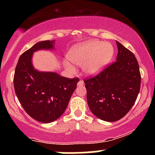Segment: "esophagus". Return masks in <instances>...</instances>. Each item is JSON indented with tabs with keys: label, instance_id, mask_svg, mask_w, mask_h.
Masks as SVG:
<instances>
[{
	"label": "esophagus",
	"instance_id": "1",
	"mask_svg": "<svg viewBox=\"0 0 155 155\" xmlns=\"http://www.w3.org/2000/svg\"><path fill=\"white\" fill-rule=\"evenodd\" d=\"M84 84V83L83 80H79V81L78 82V86H82Z\"/></svg>",
	"mask_w": 155,
	"mask_h": 155
}]
</instances>
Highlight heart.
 Masks as SVG:
<instances>
[{"mask_svg": "<svg viewBox=\"0 0 155 155\" xmlns=\"http://www.w3.org/2000/svg\"><path fill=\"white\" fill-rule=\"evenodd\" d=\"M113 55L114 48L110 44L90 41L74 46L68 53V58L76 65H83L84 71L93 75L109 63ZM65 65L69 70H74V67L68 63H65Z\"/></svg>", "mask_w": 155, "mask_h": 155, "instance_id": "1", "label": "heart"}]
</instances>
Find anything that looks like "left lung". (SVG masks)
<instances>
[{"label":"left lung","instance_id":"1","mask_svg":"<svg viewBox=\"0 0 155 155\" xmlns=\"http://www.w3.org/2000/svg\"><path fill=\"white\" fill-rule=\"evenodd\" d=\"M117 61L97 75L84 79L92 113L106 122L120 120L128 113L140 91L141 76L136 58L117 41Z\"/></svg>","mask_w":155,"mask_h":155}]
</instances>
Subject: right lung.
Instances as JSON below:
<instances>
[{"label":"right lung","instance_id":"add662e5","mask_svg":"<svg viewBox=\"0 0 155 155\" xmlns=\"http://www.w3.org/2000/svg\"><path fill=\"white\" fill-rule=\"evenodd\" d=\"M52 48L50 41L35 44L21 54L14 75L15 93L22 108L30 117L43 123L53 122L63 114L79 81L77 77L69 79L33 68V53Z\"/></svg>","mask_w":155,"mask_h":155}]
</instances>
